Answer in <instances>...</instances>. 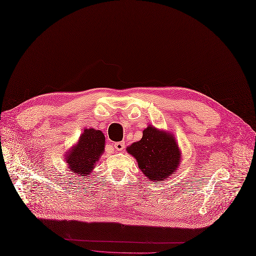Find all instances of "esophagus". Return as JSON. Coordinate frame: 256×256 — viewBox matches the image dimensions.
Instances as JSON below:
<instances>
[{"label": "esophagus", "instance_id": "1", "mask_svg": "<svg viewBox=\"0 0 256 256\" xmlns=\"http://www.w3.org/2000/svg\"><path fill=\"white\" fill-rule=\"evenodd\" d=\"M114 147L118 151H123L125 148V142H116L114 144Z\"/></svg>", "mask_w": 256, "mask_h": 256}]
</instances>
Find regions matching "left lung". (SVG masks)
<instances>
[{"mask_svg":"<svg viewBox=\"0 0 256 256\" xmlns=\"http://www.w3.org/2000/svg\"><path fill=\"white\" fill-rule=\"evenodd\" d=\"M136 158L138 168L151 181H164L179 166L181 153L172 133L148 126L140 140L127 147Z\"/></svg>","mask_w":256,"mask_h":256,"instance_id":"8db88e82","label":"left lung"}]
</instances>
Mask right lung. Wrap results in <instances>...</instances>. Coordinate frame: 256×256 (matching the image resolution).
Masks as SVG:
<instances>
[{
	"instance_id": "add662e5",
	"label": "right lung",
	"mask_w": 256,
	"mask_h": 256,
	"mask_svg": "<svg viewBox=\"0 0 256 256\" xmlns=\"http://www.w3.org/2000/svg\"><path fill=\"white\" fill-rule=\"evenodd\" d=\"M105 136L101 130L85 129L78 142L66 154L68 168L82 177H88L104 152Z\"/></svg>"
}]
</instances>
